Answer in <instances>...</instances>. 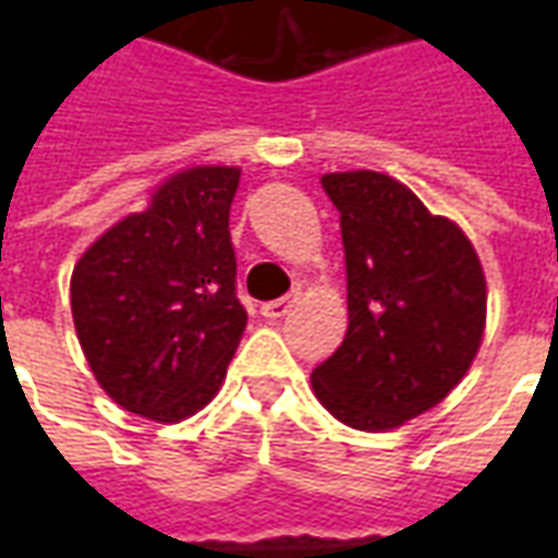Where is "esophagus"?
<instances>
[{"label": "esophagus", "instance_id": "1", "mask_svg": "<svg viewBox=\"0 0 558 558\" xmlns=\"http://www.w3.org/2000/svg\"><path fill=\"white\" fill-rule=\"evenodd\" d=\"M292 299H275V302H266L259 307V314L266 316V319H280V316L290 314Z\"/></svg>", "mask_w": 558, "mask_h": 558}]
</instances>
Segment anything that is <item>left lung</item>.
Masks as SVG:
<instances>
[{"instance_id": "left-lung-1", "label": "left lung", "mask_w": 558, "mask_h": 558, "mask_svg": "<svg viewBox=\"0 0 558 558\" xmlns=\"http://www.w3.org/2000/svg\"><path fill=\"white\" fill-rule=\"evenodd\" d=\"M340 211L350 328L311 383L355 430H391L466 376L484 335L487 283L463 230L407 184L371 170L328 172Z\"/></svg>"}]
</instances>
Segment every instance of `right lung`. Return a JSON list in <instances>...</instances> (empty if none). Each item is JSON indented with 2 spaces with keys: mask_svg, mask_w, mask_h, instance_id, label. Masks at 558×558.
<instances>
[{
  "mask_svg": "<svg viewBox=\"0 0 558 558\" xmlns=\"http://www.w3.org/2000/svg\"><path fill=\"white\" fill-rule=\"evenodd\" d=\"M235 167H191L146 211L104 232L71 275V314L92 374L151 421L203 410L247 326L235 295Z\"/></svg>",
  "mask_w": 558,
  "mask_h": 558,
  "instance_id": "right-lung-1",
  "label": "right lung"
}]
</instances>
